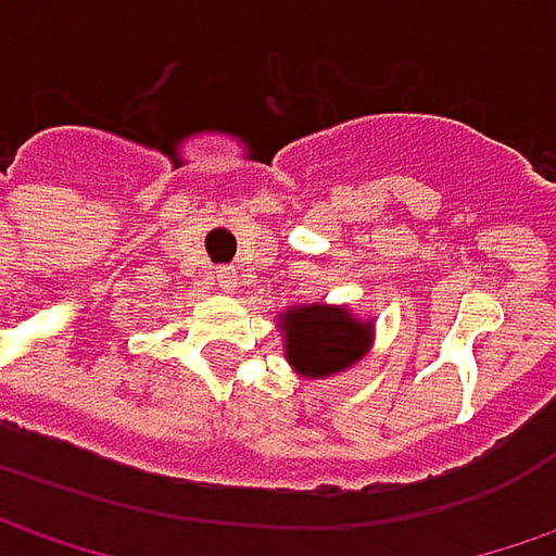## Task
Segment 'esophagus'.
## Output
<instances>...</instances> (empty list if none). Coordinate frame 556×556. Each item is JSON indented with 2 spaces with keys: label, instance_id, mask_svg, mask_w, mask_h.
Returning <instances> with one entry per match:
<instances>
[{
  "label": "esophagus",
  "instance_id": "1",
  "mask_svg": "<svg viewBox=\"0 0 556 556\" xmlns=\"http://www.w3.org/2000/svg\"><path fill=\"white\" fill-rule=\"evenodd\" d=\"M216 278H219V288L225 290L238 288V271H235V266H223L219 271H216Z\"/></svg>",
  "mask_w": 556,
  "mask_h": 556
}]
</instances>
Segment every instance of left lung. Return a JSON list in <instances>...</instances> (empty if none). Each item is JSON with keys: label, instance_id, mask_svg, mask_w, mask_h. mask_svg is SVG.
Listing matches in <instances>:
<instances>
[{"label": "left lung", "instance_id": "obj_1", "mask_svg": "<svg viewBox=\"0 0 556 556\" xmlns=\"http://www.w3.org/2000/svg\"><path fill=\"white\" fill-rule=\"evenodd\" d=\"M285 331L290 365L306 377H325L350 368L371 340V325L350 318L346 309L325 306L290 309Z\"/></svg>", "mask_w": 556, "mask_h": 556}]
</instances>
